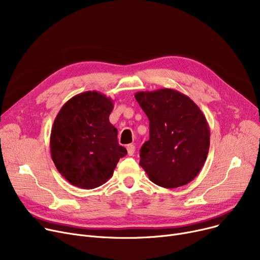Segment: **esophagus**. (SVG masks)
I'll return each instance as SVG.
<instances>
[{"label": "esophagus", "mask_w": 260, "mask_h": 260, "mask_svg": "<svg viewBox=\"0 0 260 260\" xmlns=\"http://www.w3.org/2000/svg\"><path fill=\"white\" fill-rule=\"evenodd\" d=\"M126 149H127L128 156H133L134 153H135V145H134V144H128V145L126 146Z\"/></svg>", "instance_id": "obj_1"}]
</instances>
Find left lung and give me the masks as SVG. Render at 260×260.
Instances as JSON below:
<instances>
[{
	"instance_id": "left-lung-1",
	"label": "left lung",
	"mask_w": 260,
	"mask_h": 260,
	"mask_svg": "<svg viewBox=\"0 0 260 260\" xmlns=\"http://www.w3.org/2000/svg\"><path fill=\"white\" fill-rule=\"evenodd\" d=\"M135 98L149 120V140L141 147L139 165L159 186L187 184L209 154L206 116L186 94L172 88L138 91Z\"/></svg>"
}]
</instances>
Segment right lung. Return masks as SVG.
Wrapping results in <instances>:
<instances>
[{
  "mask_svg": "<svg viewBox=\"0 0 260 260\" xmlns=\"http://www.w3.org/2000/svg\"><path fill=\"white\" fill-rule=\"evenodd\" d=\"M114 101L95 90L76 94L60 109L50 134L51 159L71 184L91 189L105 183L120 158L118 131L109 122Z\"/></svg>",
  "mask_w": 260,
  "mask_h": 260,
  "instance_id": "1",
  "label": "right lung"
}]
</instances>
